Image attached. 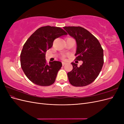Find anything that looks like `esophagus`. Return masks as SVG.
Wrapping results in <instances>:
<instances>
[{"mask_svg": "<svg viewBox=\"0 0 124 124\" xmlns=\"http://www.w3.org/2000/svg\"><path fill=\"white\" fill-rule=\"evenodd\" d=\"M66 64V62H62V66H64Z\"/></svg>", "mask_w": 124, "mask_h": 124, "instance_id": "obj_1", "label": "esophagus"}]
</instances>
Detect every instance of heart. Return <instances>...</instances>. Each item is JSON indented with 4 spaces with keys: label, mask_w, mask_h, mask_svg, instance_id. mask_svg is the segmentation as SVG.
Returning a JSON list of instances; mask_svg holds the SVG:
<instances>
[{
    "label": "heart",
    "mask_w": 124,
    "mask_h": 124,
    "mask_svg": "<svg viewBox=\"0 0 124 124\" xmlns=\"http://www.w3.org/2000/svg\"><path fill=\"white\" fill-rule=\"evenodd\" d=\"M62 59H63V58H65V56H63V55H62Z\"/></svg>",
    "instance_id": "b5f03b06"
}]
</instances>
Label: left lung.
Returning a JSON list of instances; mask_svg holds the SVG:
<instances>
[{
    "label": "left lung",
    "instance_id": "1",
    "mask_svg": "<svg viewBox=\"0 0 124 124\" xmlns=\"http://www.w3.org/2000/svg\"><path fill=\"white\" fill-rule=\"evenodd\" d=\"M63 29L76 40L75 60L83 62L79 67L71 63L73 69L67 73L70 83L77 87L88 85L98 77L102 68L103 50L98 39L86 29L80 26H66Z\"/></svg>",
    "mask_w": 124,
    "mask_h": 124
}]
</instances>
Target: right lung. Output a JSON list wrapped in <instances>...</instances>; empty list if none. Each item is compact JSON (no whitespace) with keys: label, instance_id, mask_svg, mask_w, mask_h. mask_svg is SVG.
<instances>
[{"label":"right lung","instance_id":"obj_1","mask_svg":"<svg viewBox=\"0 0 124 124\" xmlns=\"http://www.w3.org/2000/svg\"><path fill=\"white\" fill-rule=\"evenodd\" d=\"M67 35L62 28L46 26L38 28L26 41L20 58L22 69L33 83L42 86L53 84L62 63L58 61L47 64L46 53L53 46L54 40Z\"/></svg>","mask_w":124,"mask_h":124}]
</instances>
